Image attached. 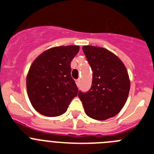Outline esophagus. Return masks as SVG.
<instances>
[{
    "instance_id": "34e87169",
    "label": "esophagus",
    "mask_w": 154,
    "mask_h": 154,
    "mask_svg": "<svg viewBox=\"0 0 154 154\" xmlns=\"http://www.w3.org/2000/svg\"><path fill=\"white\" fill-rule=\"evenodd\" d=\"M75 83H76V85H78V86H79V85H80V79L75 80Z\"/></svg>"
}]
</instances>
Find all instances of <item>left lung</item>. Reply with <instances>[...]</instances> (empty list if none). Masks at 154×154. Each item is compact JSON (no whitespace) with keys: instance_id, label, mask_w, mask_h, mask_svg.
I'll return each instance as SVG.
<instances>
[{"instance_id":"1","label":"left lung","mask_w":154,"mask_h":154,"mask_svg":"<svg viewBox=\"0 0 154 154\" xmlns=\"http://www.w3.org/2000/svg\"><path fill=\"white\" fill-rule=\"evenodd\" d=\"M92 69V82L87 92H79L88 116L105 120L117 115L124 106L130 89L127 70L113 53L100 47H82Z\"/></svg>"}]
</instances>
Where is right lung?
I'll return each instance as SVG.
<instances>
[{"label":"right lung","mask_w":154,"mask_h":154,"mask_svg":"<svg viewBox=\"0 0 154 154\" xmlns=\"http://www.w3.org/2000/svg\"><path fill=\"white\" fill-rule=\"evenodd\" d=\"M79 46L51 48L31 64L26 79L28 96L32 106L42 115L54 117L65 113L78 94L71 76V62Z\"/></svg>","instance_id":"obj_1"}]
</instances>
